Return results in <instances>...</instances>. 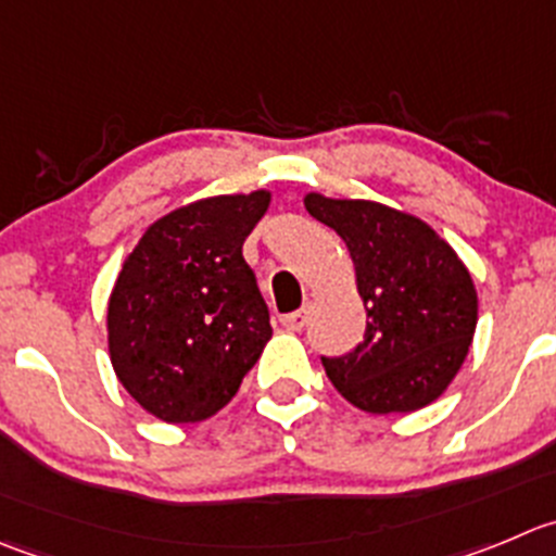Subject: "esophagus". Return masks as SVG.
Wrapping results in <instances>:
<instances>
[{"mask_svg":"<svg viewBox=\"0 0 556 556\" xmlns=\"http://www.w3.org/2000/svg\"><path fill=\"white\" fill-rule=\"evenodd\" d=\"M281 321H283V327H287V330L300 332L305 325H308V308H300V311H294V314H287Z\"/></svg>","mask_w":556,"mask_h":556,"instance_id":"1","label":"esophagus"}]
</instances>
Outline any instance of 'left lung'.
<instances>
[{
	"mask_svg": "<svg viewBox=\"0 0 556 556\" xmlns=\"http://www.w3.org/2000/svg\"><path fill=\"white\" fill-rule=\"evenodd\" d=\"M303 202L346 242L368 314L354 352L321 357L330 382L371 415L415 412L440 399L478 325L467 264L426 220L388 204L321 193H305Z\"/></svg>",
	"mask_w": 556,
	"mask_h": 556,
	"instance_id": "8db88e82",
	"label": "left lung"
}]
</instances>
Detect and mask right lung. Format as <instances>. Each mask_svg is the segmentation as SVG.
Returning <instances> with one entry per match:
<instances>
[{
	"mask_svg": "<svg viewBox=\"0 0 556 556\" xmlns=\"http://www.w3.org/2000/svg\"><path fill=\"white\" fill-rule=\"evenodd\" d=\"M269 190L199 199L157 218L109 298V354L130 399L166 422L224 409L273 338L242 242Z\"/></svg>",
	"mask_w": 556,
	"mask_h": 556,
	"instance_id": "right-lung-1",
	"label": "right lung"
}]
</instances>
